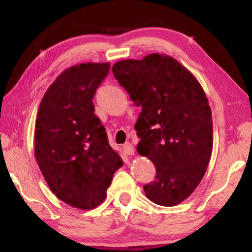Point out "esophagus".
I'll use <instances>...</instances> for the list:
<instances>
[{"mask_svg":"<svg viewBox=\"0 0 252 252\" xmlns=\"http://www.w3.org/2000/svg\"><path fill=\"white\" fill-rule=\"evenodd\" d=\"M122 149H123V152H125V154L127 155V156H132V155H134V147H133L131 143H126L125 145L122 146Z\"/></svg>","mask_w":252,"mask_h":252,"instance_id":"esophagus-1","label":"esophagus"}]
</instances>
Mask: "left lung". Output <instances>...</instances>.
<instances>
[{
	"label": "left lung",
	"instance_id": "1",
	"mask_svg": "<svg viewBox=\"0 0 252 252\" xmlns=\"http://www.w3.org/2000/svg\"><path fill=\"white\" fill-rule=\"evenodd\" d=\"M112 72L142 111L135 123L137 153L156 168L144 185L149 200L172 207L185 200L206 173L213 138L205 91L173 57L154 53L141 61L117 62Z\"/></svg>",
	"mask_w": 252,
	"mask_h": 252
}]
</instances>
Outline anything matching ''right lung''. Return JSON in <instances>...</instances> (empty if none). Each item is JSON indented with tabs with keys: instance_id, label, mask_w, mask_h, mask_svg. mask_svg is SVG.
Returning a JSON list of instances; mask_svg holds the SVG:
<instances>
[{
	"instance_id": "obj_1",
	"label": "right lung",
	"mask_w": 252,
	"mask_h": 252,
	"mask_svg": "<svg viewBox=\"0 0 252 252\" xmlns=\"http://www.w3.org/2000/svg\"><path fill=\"white\" fill-rule=\"evenodd\" d=\"M109 68V63H85L66 69L47 89L35 120L34 156L47 185L58 199L82 210L105 200L123 164L92 101Z\"/></svg>"
}]
</instances>
